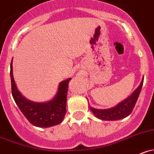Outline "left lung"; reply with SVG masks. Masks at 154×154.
<instances>
[{
  "mask_svg": "<svg viewBox=\"0 0 154 154\" xmlns=\"http://www.w3.org/2000/svg\"><path fill=\"white\" fill-rule=\"evenodd\" d=\"M144 78L142 79L140 85L137 89L128 97L125 100L122 101L114 107L106 109H98L93 107H90L91 110L97 118L102 120L107 121H115V120L122 119L129 116L132 112L134 107L137 98H138L140 92L141 91L143 85Z\"/></svg>",
  "mask_w": 154,
  "mask_h": 154,
  "instance_id": "left-lung-1",
  "label": "left lung"
}]
</instances>
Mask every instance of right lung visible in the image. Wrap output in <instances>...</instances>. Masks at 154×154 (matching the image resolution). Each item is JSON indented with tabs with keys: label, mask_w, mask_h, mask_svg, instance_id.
Instances as JSON below:
<instances>
[{
	"label": "right lung",
	"mask_w": 154,
	"mask_h": 154,
	"mask_svg": "<svg viewBox=\"0 0 154 154\" xmlns=\"http://www.w3.org/2000/svg\"><path fill=\"white\" fill-rule=\"evenodd\" d=\"M10 79L13 97L30 123L35 126L48 128L62 122L66 112L68 85L72 79L61 82L55 97L51 100L45 103H36L27 100L19 91L13 75L12 62L10 64Z\"/></svg>",
	"instance_id": "1"
}]
</instances>
